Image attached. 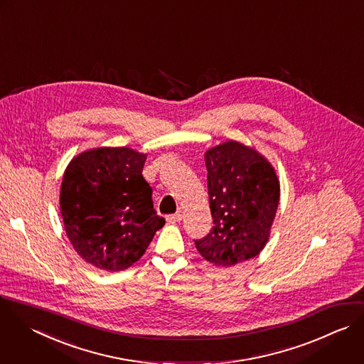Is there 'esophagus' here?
Instances as JSON below:
<instances>
[{
  "mask_svg": "<svg viewBox=\"0 0 364 364\" xmlns=\"http://www.w3.org/2000/svg\"><path fill=\"white\" fill-rule=\"evenodd\" d=\"M182 220V215L181 213H175V215H168L166 216V222L169 223H176V222H181Z\"/></svg>",
  "mask_w": 364,
  "mask_h": 364,
  "instance_id": "esophagus-1",
  "label": "esophagus"
}]
</instances>
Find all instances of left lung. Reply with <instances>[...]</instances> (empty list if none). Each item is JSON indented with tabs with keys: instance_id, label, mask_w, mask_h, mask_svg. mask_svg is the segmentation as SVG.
Returning <instances> with one entry per match:
<instances>
[{
	"instance_id": "8db88e82",
	"label": "left lung",
	"mask_w": 364,
	"mask_h": 364,
	"mask_svg": "<svg viewBox=\"0 0 364 364\" xmlns=\"http://www.w3.org/2000/svg\"><path fill=\"white\" fill-rule=\"evenodd\" d=\"M213 228L195 240L200 256L216 266H233L266 246L280 199L272 164L253 146L226 141L205 152Z\"/></svg>"
}]
</instances>
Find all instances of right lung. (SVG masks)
Here are the masks:
<instances>
[{
	"mask_svg": "<svg viewBox=\"0 0 364 364\" xmlns=\"http://www.w3.org/2000/svg\"><path fill=\"white\" fill-rule=\"evenodd\" d=\"M145 161V154L127 146H101L68 164L60 210L71 245L87 263L108 272L128 269L165 225L142 176Z\"/></svg>",
	"mask_w": 364,
	"mask_h": 364,
	"instance_id": "1",
	"label": "right lung"
}]
</instances>
